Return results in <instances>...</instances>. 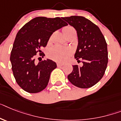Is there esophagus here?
<instances>
[{
	"mask_svg": "<svg viewBox=\"0 0 121 121\" xmlns=\"http://www.w3.org/2000/svg\"><path fill=\"white\" fill-rule=\"evenodd\" d=\"M57 67H62L63 66V65H64V64H61V63H57Z\"/></svg>",
	"mask_w": 121,
	"mask_h": 121,
	"instance_id": "obj_1",
	"label": "esophagus"
}]
</instances>
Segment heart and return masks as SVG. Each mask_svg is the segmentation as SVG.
I'll return each instance as SVG.
<instances>
[{
	"mask_svg": "<svg viewBox=\"0 0 121 121\" xmlns=\"http://www.w3.org/2000/svg\"><path fill=\"white\" fill-rule=\"evenodd\" d=\"M70 26H66L63 28L62 31L64 33L72 28ZM72 54V50L70 48H62V47L56 46L52 47L48 51V57L52 60L59 62H64L69 58L70 55Z\"/></svg>",
	"mask_w": 121,
	"mask_h": 121,
	"instance_id": "heart-1",
	"label": "heart"
}]
</instances>
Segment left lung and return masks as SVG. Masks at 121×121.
Segmentation results:
<instances>
[{
	"label": "left lung",
	"mask_w": 121,
	"mask_h": 121,
	"mask_svg": "<svg viewBox=\"0 0 121 121\" xmlns=\"http://www.w3.org/2000/svg\"><path fill=\"white\" fill-rule=\"evenodd\" d=\"M77 31L78 39L75 58L82 66L73 65L67 76L72 84L80 88H88L96 84L103 77L107 67V43L99 27L81 16L62 18Z\"/></svg>",
	"instance_id": "left-lung-1"
}]
</instances>
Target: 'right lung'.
Returning <instances> with one entry per match:
<instances>
[{
	"instance_id": "right-lung-1",
	"label": "right lung",
	"mask_w": 121,
	"mask_h": 121,
	"mask_svg": "<svg viewBox=\"0 0 121 121\" xmlns=\"http://www.w3.org/2000/svg\"><path fill=\"white\" fill-rule=\"evenodd\" d=\"M68 24L60 18L36 17L26 23L17 34L11 51L10 61L13 76L20 86L30 93H36L47 86L51 72L57 67L52 60L37 64L36 55L46 46L55 31Z\"/></svg>"
}]
</instances>
